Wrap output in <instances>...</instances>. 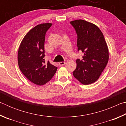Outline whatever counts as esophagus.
I'll list each match as a JSON object with an SVG mask.
<instances>
[{
  "label": "esophagus",
  "mask_w": 126,
  "mask_h": 126,
  "mask_svg": "<svg viewBox=\"0 0 126 126\" xmlns=\"http://www.w3.org/2000/svg\"><path fill=\"white\" fill-rule=\"evenodd\" d=\"M66 62H67V61H65L64 62H59V65H61V66L64 65L66 63Z\"/></svg>",
  "instance_id": "1"
}]
</instances>
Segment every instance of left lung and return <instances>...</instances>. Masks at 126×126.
I'll return each mask as SVG.
<instances>
[{
  "label": "left lung",
  "instance_id": "obj_1",
  "mask_svg": "<svg viewBox=\"0 0 126 126\" xmlns=\"http://www.w3.org/2000/svg\"><path fill=\"white\" fill-rule=\"evenodd\" d=\"M70 23L77 34L78 51L84 53L82 60L77 59L73 76L83 84H92L98 80L108 63L107 44L97 25L82 19Z\"/></svg>",
  "mask_w": 126,
  "mask_h": 126
}]
</instances>
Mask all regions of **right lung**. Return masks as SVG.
<instances>
[{
	"mask_svg": "<svg viewBox=\"0 0 126 126\" xmlns=\"http://www.w3.org/2000/svg\"><path fill=\"white\" fill-rule=\"evenodd\" d=\"M52 23L38 24L27 33L19 47L18 63L25 77L35 84L42 86L49 82L57 67L46 63L44 57V42L47 31Z\"/></svg>",
	"mask_w": 126,
	"mask_h": 126,
	"instance_id": "right-lung-1",
	"label": "right lung"
}]
</instances>
